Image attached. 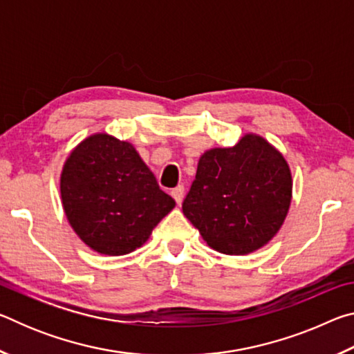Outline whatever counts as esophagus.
I'll list each match as a JSON object with an SVG mask.
<instances>
[{
  "mask_svg": "<svg viewBox=\"0 0 354 354\" xmlns=\"http://www.w3.org/2000/svg\"><path fill=\"white\" fill-rule=\"evenodd\" d=\"M171 196L173 198H175V201L178 203H181L183 201V198H184V185H178V187H175L171 190Z\"/></svg>",
  "mask_w": 354,
  "mask_h": 354,
  "instance_id": "esophagus-1",
  "label": "esophagus"
}]
</instances>
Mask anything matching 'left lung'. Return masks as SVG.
Masks as SVG:
<instances>
[{
  "mask_svg": "<svg viewBox=\"0 0 354 354\" xmlns=\"http://www.w3.org/2000/svg\"><path fill=\"white\" fill-rule=\"evenodd\" d=\"M290 201L292 173L284 156L248 133L232 148L203 153L183 212L212 250L243 256L277 236Z\"/></svg>",
  "mask_w": 354,
  "mask_h": 354,
  "instance_id": "left-lung-1",
  "label": "left lung"
}]
</instances>
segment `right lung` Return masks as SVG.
<instances>
[{
  "label": "right lung",
  "instance_id": "right-lung-1",
  "mask_svg": "<svg viewBox=\"0 0 354 354\" xmlns=\"http://www.w3.org/2000/svg\"><path fill=\"white\" fill-rule=\"evenodd\" d=\"M64 212L77 237L100 254H128L175 207L129 142L106 133L71 149L61 173Z\"/></svg>",
  "mask_w": 354,
  "mask_h": 354
}]
</instances>
